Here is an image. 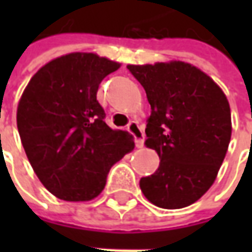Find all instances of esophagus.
Wrapping results in <instances>:
<instances>
[{
  "mask_svg": "<svg viewBox=\"0 0 252 252\" xmlns=\"http://www.w3.org/2000/svg\"><path fill=\"white\" fill-rule=\"evenodd\" d=\"M127 130H129V133L134 137L136 147L141 149L143 144H144V131H143V129L139 126V123H137V122H131V123H129Z\"/></svg>",
  "mask_w": 252,
  "mask_h": 252,
  "instance_id": "esophagus-1",
  "label": "esophagus"
}]
</instances>
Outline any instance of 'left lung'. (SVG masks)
I'll return each mask as SVG.
<instances>
[{
	"instance_id": "1",
	"label": "left lung",
	"mask_w": 252,
	"mask_h": 252,
	"mask_svg": "<svg viewBox=\"0 0 252 252\" xmlns=\"http://www.w3.org/2000/svg\"><path fill=\"white\" fill-rule=\"evenodd\" d=\"M143 85L151 115L144 141L160 157V167L140 179L153 205L181 209L195 203L218 177L231 139L227 96L208 74L192 64H129Z\"/></svg>"
}]
</instances>
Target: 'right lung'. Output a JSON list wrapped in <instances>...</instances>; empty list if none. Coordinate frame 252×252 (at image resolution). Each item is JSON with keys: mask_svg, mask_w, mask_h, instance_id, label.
Returning a JSON list of instances; mask_svg holds the SVG:
<instances>
[{"mask_svg": "<svg viewBox=\"0 0 252 252\" xmlns=\"http://www.w3.org/2000/svg\"><path fill=\"white\" fill-rule=\"evenodd\" d=\"M121 63L95 53H68L37 70L18 103L16 125L26 157L43 187L67 202L101 193L111 167L134 149L113 130L96 101L101 81Z\"/></svg>", "mask_w": 252, "mask_h": 252, "instance_id": "1", "label": "right lung"}]
</instances>
